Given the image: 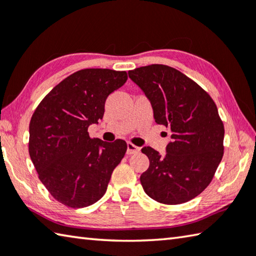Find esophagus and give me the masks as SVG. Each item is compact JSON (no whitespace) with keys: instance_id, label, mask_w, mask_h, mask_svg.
Masks as SVG:
<instances>
[{"instance_id":"esophagus-1","label":"esophagus","mask_w":256,"mask_h":256,"mask_svg":"<svg viewBox=\"0 0 256 256\" xmlns=\"http://www.w3.org/2000/svg\"><path fill=\"white\" fill-rule=\"evenodd\" d=\"M140 147L135 146L134 144H132V142H128V144H127V154L128 155H132V154L140 153Z\"/></svg>"}]
</instances>
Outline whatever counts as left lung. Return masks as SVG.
Here are the masks:
<instances>
[{
	"label": "left lung",
	"mask_w": 256,
	"mask_h": 256,
	"mask_svg": "<svg viewBox=\"0 0 256 256\" xmlns=\"http://www.w3.org/2000/svg\"><path fill=\"white\" fill-rule=\"evenodd\" d=\"M128 74L150 101L156 124L172 132L164 158L150 146L142 148L150 160L142 186L158 202L184 204L209 186L222 158L225 129L216 103L173 67L153 64Z\"/></svg>",
	"instance_id": "8db88e82"
}]
</instances>
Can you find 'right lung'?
I'll return each instance as SVG.
<instances>
[{"instance_id": "1", "label": "right lung", "mask_w": 256, "mask_h": 256, "mask_svg": "<svg viewBox=\"0 0 256 256\" xmlns=\"http://www.w3.org/2000/svg\"><path fill=\"white\" fill-rule=\"evenodd\" d=\"M124 70L85 68L57 84L31 116L29 154L39 180L58 202L84 208L100 200L127 142L91 138L88 128L103 118L108 96L122 86Z\"/></svg>"}]
</instances>
